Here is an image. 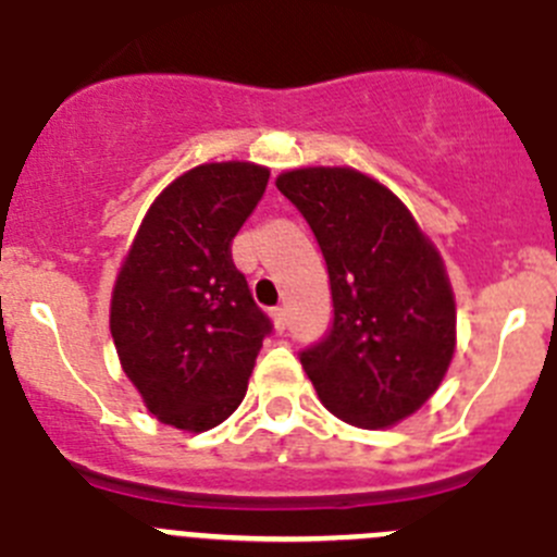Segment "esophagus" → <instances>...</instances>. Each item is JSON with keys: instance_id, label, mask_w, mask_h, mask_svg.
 Segmentation results:
<instances>
[{"instance_id": "obj_1", "label": "esophagus", "mask_w": 557, "mask_h": 557, "mask_svg": "<svg viewBox=\"0 0 557 557\" xmlns=\"http://www.w3.org/2000/svg\"><path fill=\"white\" fill-rule=\"evenodd\" d=\"M273 323H275V329H278V332H284V329H287V309L275 307L273 309Z\"/></svg>"}]
</instances>
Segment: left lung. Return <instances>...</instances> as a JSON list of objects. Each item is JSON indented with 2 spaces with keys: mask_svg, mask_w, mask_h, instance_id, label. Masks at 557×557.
Returning <instances> with one entry per match:
<instances>
[{
  "mask_svg": "<svg viewBox=\"0 0 557 557\" xmlns=\"http://www.w3.org/2000/svg\"><path fill=\"white\" fill-rule=\"evenodd\" d=\"M275 186L321 245L334 318L301 351L329 412L379 430L437 391L455 354V295L444 259L387 186L351 166L282 172Z\"/></svg>",
  "mask_w": 557,
  "mask_h": 557,
  "instance_id": "8db88e82",
  "label": "left lung"
}]
</instances>
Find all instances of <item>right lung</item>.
Wrapping results in <instances>:
<instances>
[{
    "label": "right lung",
    "instance_id": "1",
    "mask_svg": "<svg viewBox=\"0 0 557 557\" xmlns=\"http://www.w3.org/2000/svg\"><path fill=\"white\" fill-rule=\"evenodd\" d=\"M248 161L200 164L152 200L111 295V337L147 410L175 430L223 424L273 323L231 243L268 189Z\"/></svg>",
    "mask_w": 557,
    "mask_h": 557
}]
</instances>
